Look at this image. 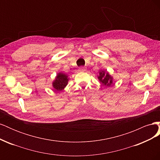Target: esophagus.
I'll use <instances>...</instances> for the list:
<instances>
[{
  "label": "esophagus",
  "mask_w": 160,
  "mask_h": 160,
  "mask_svg": "<svg viewBox=\"0 0 160 160\" xmlns=\"http://www.w3.org/2000/svg\"><path fill=\"white\" fill-rule=\"evenodd\" d=\"M79 69L81 71H85L87 70V68H86V67H79Z\"/></svg>",
  "instance_id": "obj_1"
}]
</instances>
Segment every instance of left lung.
Wrapping results in <instances>:
<instances>
[{
	"instance_id": "obj_1",
	"label": "left lung",
	"mask_w": 160,
	"mask_h": 160,
	"mask_svg": "<svg viewBox=\"0 0 160 160\" xmlns=\"http://www.w3.org/2000/svg\"><path fill=\"white\" fill-rule=\"evenodd\" d=\"M98 78L103 85L106 87H110L113 84V77L109 75V72L106 71L101 70L99 75L98 76Z\"/></svg>"
}]
</instances>
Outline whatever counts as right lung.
<instances>
[{
  "mask_svg": "<svg viewBox=\"0 0 160 160\" xmlns=\"http://www.w3.org/2000/svg\"><path fill=\"white\" fill-rule=\"evenodd\" d=\"M69 75L60 72L58 73L55 77V79L52 81L53 88L57 91H60L63 90L65 87L68 84Z\"/></svg>",
  "mask_w": 160,
  "mask_h": 160,
  "instance_id": "add662e5",
  "label": "right lung"
}]
</instances>
